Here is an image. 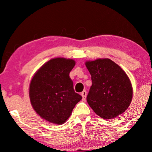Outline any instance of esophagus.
I'll return each mask as SVG.
<instances>
[{
  "mask_svg": "<svg viewBox=\"0 0 152 152\" xmlns=\"http://www.w3.org/2000/svg\"><path fill=\"white\" fill-rule=\"evenodd\" d=\"M81 95L82 96V100H85L86 98V95H87V92H86V90H83V92L81 93Z\"/></svg>",
  "mask_w": 152,
  "mask_h": 152,
  "instance_id": "esophagus-1",
  "label": "esophagus"
}]
</instances>
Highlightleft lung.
I'll return each instance as SVG.
<instances>
[{"instance_id": "obj_1", "label": "left lung", "mask_w": 152, "mask_h": 152, "mask_svg": "<svg viewBox=\"0 0 152 152\" xmlns=\"http://www.w3.org/2000/svg\"><path fill=\"white\" fill-rule=\"evenodd\" d=\"M92 85L87 102L100 118L110 120L123 113L129 107L132 88L122 68L108 58L87 61Z\"/></svg>"}]
</instances>
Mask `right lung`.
<instances>
[{
	"mask_svg": "<svg viewBox=\"0 0 152 152\" xmlns=\"http://www.w3.org/2000/svg\"><path fill=\"white\" fill-rule=\"evenodd\" d=\"M75 65L73 59L56 58L44 64L32 77L29 96L34 111L55 124L67 120L82 96L75 92L69 73Z\"/></svg>",
	"mask_w": 152,
	"mask_h": 152,
	"instance_id": "right-lung-1",
	"label": "right lung"
}]
</instances>
